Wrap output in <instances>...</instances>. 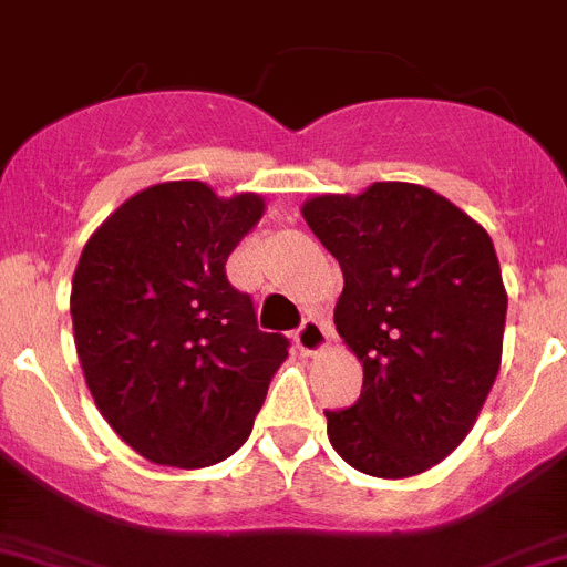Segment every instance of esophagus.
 <instances>
[{"label": "esophagus", "mask_w": 567, "mask_h": 567, "mask_svg": "<svg viewBox=\"0 0 567 567\" xmlns=\"http://www.w3.org/2000/svg\"><path fill=\"white\" fill-rule=\"evenodd\" d=\"M327 341H330V327L312 316L303 318V324L295 330V344H298V350L307 353V357H312L318 350H324Z\"/></svg>", "instance_id": "34e87169"}]
</instances>
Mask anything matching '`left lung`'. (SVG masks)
Listing matches in <instances>:
<instances>
[{"label":"left lung","instance_id":"8db88e82","mask_svg":"<svg viewBox=\"0 0 567 567\" xmlns=\"http://www.w3.org/2000/svg\"><path fill=\"white\" fill-rule=\"evenodd\" d=\"M339 260L336 330L364 368L359 400L324 411L353 470L409 478L455 452L498 377L507 318L489 234L446 196L373 182L301 208Z\"/></svg>","mask_w":567,"mask_h":567}]
</instances>
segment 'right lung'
I'll return each mask as SVG.
<instances>
[{
    "label": "right lung",
    "instance_id": "obj_1",
    "mask_svg": "<svg viewBox=\"0 0 567 567\" xmlns=\"http://www.w3.org/2000/svg\"><path fill=\"white\" fill-rule=\"evenodd\" d=\"M264 217L257 194L162 182L130 196L83 246L74 344L112 432L162 466L226 461L251 434L289 339L257 327L226 260Z\"/></svg>",
    "mask_w": 567,
    "mask_h": 567
}]
</instances>
